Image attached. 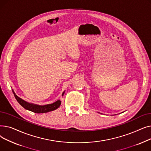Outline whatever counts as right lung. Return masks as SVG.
Returning a JSON list of instances; mask_svg holds the SVG:
<instances>
[{
	"label": "right lung",
	"mask_w": 151,
	"mask_h": 151,
	"mask_svg": "<svg viewBox=\"0 0 151 151\" xmlns=\"http://www.w3.org/2000/svg\"><path fill=\"white\" fill-rule=\"evenodd\" d=\"M12 91L13 92L15 99H17L18 102L24 108L35 113H45L50 111H52L58 109L61 104V101L60 100H57L56 101L52 103V104H47L45 105H39L37 104H32V103L27 102L19 97L18 96L16 95L13 89H12ZM64 93L65 91L62 93V96H63Z\"/></svg>",
	"instance_id": "obj_1"
}]
</instances>
